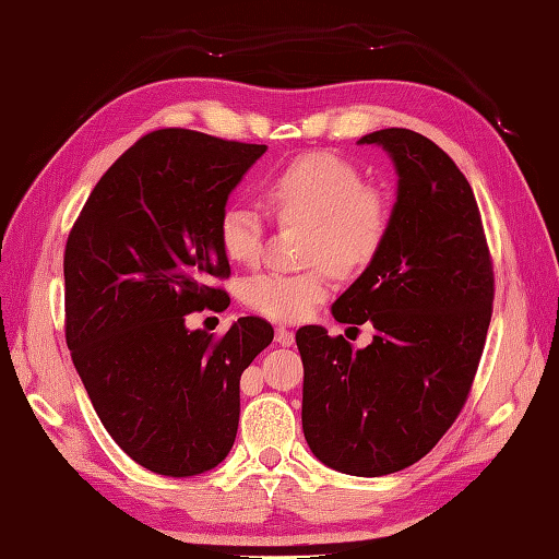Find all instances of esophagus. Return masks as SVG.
<instances>
[{"instance_id":"34e87169","label":"esophagus","mask_w":559,"mask_h":559,"mask_svg":"<svg viewBox=\"0 0 559 559\" xmlns=\"http://www.w3.org/2000/svg\"><path fill=\"white\" fill-rule=\"evenodd\" d=\"M275 342L280 346H292L294 344V332L287 330V328H277L275 330Z\"/></svg>"}]
</instances>
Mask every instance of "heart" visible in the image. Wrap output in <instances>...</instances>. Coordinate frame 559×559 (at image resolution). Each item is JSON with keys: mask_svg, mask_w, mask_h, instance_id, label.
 <instances>
[{"mask_svg": "<svg viewBox=\"0 0 559 559\" xmlns=\"http://www.w3.org/2000/svg\"><path fill=\"white\" fill-rule=\"evenodd\" d=\"M265 203L282 222L306 225L304 272H258L241 287L251 311L299 322L328 299L332 270L354 275L373 263L390 229V203L352 163L332 153L292 159L263 186ZM219 246L234 263L251 265L263 251V219L251 205L229 203L219 217Z\"/></svg>", "mask_w": 559, "mask_h": 559, "instance_id": "heart-1", "label": "heart"}]
</instances>
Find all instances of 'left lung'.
I'll return each instance as SVG.
<instances>
[{
    "instance_id": "8db88e82",
    "label": "left lung",
    "mask_w": 559,
    "mask_h": 559,
    "mask_svg": "<svg viewBox=\"0 0 559 559\" xmlns=\"http://www.w3.org/2000/svg\"><path fill=\"white\" fill-rule=\"evenodd\" d=\"M396 171L380 253L332 304L340 322L376 334L354 349L342 334L296 332L304 361L301 424L322 464L388 476L416 464L454 424L474 382L492 313V263L480 213L452 157L408 129L366 133Z\"/></svg>"
}]
</instances>
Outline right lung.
<instances>
[{"label":"right lung","mask_w":559,"mask_h":559,"mask_svg":"<svg viewBox=\"0 0 559 559\" xmlns=\"http://www.w3.org/2000/svg\"><path fill=\"white\" fill-rule=\"evenodd\" d=\"M267 145L159 129L131 145L73 225L64 253L67 344L103 426L135 464L189 478L215 468L239 428V380L275 337L239 318L225 337L186 316L227 306L219 217Z\"/></svg>","instance_id":"add662e5"}]
</instances>
